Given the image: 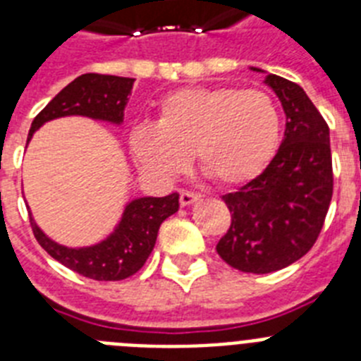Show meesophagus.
I'll use <instances>...</instances> for the list:
<instances>
[{
  "instance_id": "obj_1",
  "label": "esophagus",
  "mask_w": 361,
  "mask_h": 361,
  "mask_svg": "<svg viewBox=\"0 0 361 361\" xmlns=\"http://www.w3.org/2000/svg\"><path fill=\"white\" fill-rule=\"evenodd\" d=\"M199 200V195L193 191H180V206H191Z\"/></svg>"
}]
</instances>
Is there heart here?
Returning a JSON list of instances; mask_svg holds the SVG:
<instances>
[{"label":"heart","instance_id":"heart-1","mask_svg":"<svg viewBox=\"0 0 361 361\" xmlns=\"http://www.w3.org/2000/svg\"><path fill=\"white\" fill-rule=\"evenodd\" d=\"M276 103L262 90L197 86L175 92L159 108L157 123L132 135L142 170L159 178L183 173L193 153L219 186H242L262 173L280 145Z\"/></svg>","mask_w":361,"mask_h":361}]
</instances>
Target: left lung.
Returning a JSON list of instances; mask_svg holds the SVG:
<instances>
[{
  "label": "left lung",
  "mask_w": 361,
  "mask_h": 361,
  "mask_svg": "<svg viewBox=\"0 0 361 361\" xmlns=\"http://www.w3.org/2000/svg\"><path fill=\"white\" fill-rule=\"evenodd\" d=\"M266 82L286 111L283 141L262 173L222 197L231 226L216 244L226 264L255 275L304 257L324 228L333 197L329 126L296 82L275 73Z\"/></svg>",
  "instance_id": "left-lung-1"
}]
</instances>
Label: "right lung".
Wrapping results in <instances>:
<instances>
[{
  "label": "right lung",
  "mask_w": 361,
  "mask_h": 361,
  "mask_svg": "<svg viewBox=\"0 0 361 361\" xmlns=\"http://www.w3.org/2000/svg\"><path fill=\"white\" fill-rule=\"evenodd\" d=\"M135 79L82 73L66 85L32 121L28 141L47 121L66 116H85L92 119L121 124L124 106ZM178 209V195L142 197L124 208L123 219L106 240L90 247H66L50 240L30 216L34 237L47 253L68 269L92 280H124L135 275L152 253L161 224Z\"/></svg>",
  "instance_id": "1"
}]
</instances>
